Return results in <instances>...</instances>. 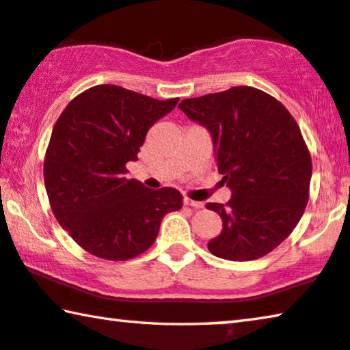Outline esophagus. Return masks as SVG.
<instances>
[{"instance_id": "esophagus-1", "label": "esophagus", "mask_w": 350, "mask_h": 350, "mask_svg": "<svg viewBox=\"0 0 350 350\" xmlns=\"http://www.w3.org/2000/svg\"><path fill=\"white\" fill-rule=\"evenodd\" d=\"M184 202H185V205H190V207H193V208H202L204 207L202 202L193 201V199H190V198H185Z\"/></svg>"}]
</instances>
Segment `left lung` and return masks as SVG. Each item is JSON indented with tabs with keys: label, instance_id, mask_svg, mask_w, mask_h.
I'll use <instances>...</instances> for the list:
<instances>
[{
	"label": "left lung",
	"instance_id": "obj_1",
	"mask_svg": "<svg viewBox=\"0 0 350 350\" xmlns=\"http://www.w3.org/2000/svg\"><path fill=\"white\" fill-rule=\"evenodd\" d=\"M179 109L212 134L218 173L232 191L226 205H205L223 219L208 251L232 262L269 254L308 202L312 157L295 118L275 98L246 85L184 99Z\"/></svg>",
	"mask_w": 350,
	"mask_h": 350
}]
</instances>
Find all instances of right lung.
<instances>
[{
	"label": "right lung",
	"instance_id": "right-lung-1",
	"mask_svg": "<svg viewBox=\"0 0 350 350\" xmlns=\"http://www.w3.org/2000/svg\"><path fill=\"white\" fill-rule=\"evenodd\" d=\"M177 101L96 85L55 121L43 163L48 199L59 224L87 252L112 262L134 258L154 245L163 216L182 207L176 188L151 190L126 176L149 127Z\"/></svg>",
	"mask_w": 350,
	"mask_h": 350
}]
</instances>
